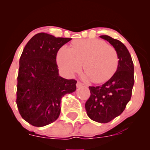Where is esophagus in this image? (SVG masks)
<instances>
[{"label": "esophagus", "mask_w": 150, "mask_h": 150, "mask_svg": "<svg viewBox=\"0 0 150 150\" xmlns=\"http://www.w3.org/2000/svg\"><path fill=\"white\" fill-rule=\"evenodd\" d=\"M76 86H77V88H80V87H82V86H83V84L82 83V82H77V84H76Z\"/></svg>", "instance_id": "obj_1"}]
</instances>
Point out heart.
I'll return each instance as SVG.
<instances>
[{
  "label": "heart",
  "mask_w": 150,
  "mask_h": 150,
  "mask_svg": "<svg viewBox=\"0 0 150 150\" xmlns=\"http://www.w3.org/2000/svg\"><path fill=\"white\" fill-rule=\"evenodd\" d=\"M59 68L71 77L81 70L83 63L85 79L102 83L116 73L118 57L116 49L100 39H81L73 43L71 48L63 46L57 53Z\"/></svg>",
  "instance_id": "obj_1"
}]
</instances>
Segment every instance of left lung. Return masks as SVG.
<instances>
[{
	"instance_id": "obj_1",
	"label": "left lung",
	"mask_w": 150,
	"mask_h": 150,
	"mask_svg": "<svg viewBox=\"0 0 150 150\" xmlns=\"http://www.w3.org/2000/svg\"><path fill=\"white\" fill-rule=\"evenodd\" d=\"M116 49L118 65L116 73L104 85L89 87L91 95L85 103L87 114L92 120L106 123L124 111L130 100L134 85V65L126 46L118 39L100 36Z\"/></svg>"
}]
</instances>
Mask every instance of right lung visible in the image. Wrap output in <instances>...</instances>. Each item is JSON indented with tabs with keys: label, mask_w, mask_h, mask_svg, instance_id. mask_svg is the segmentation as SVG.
Instances as JSON below:
<instances>
[{
	"label": "right lung",
	"mask_w": 150,
	"mask_h": 150,
	"mask_svg": "<svg viewBox=\"0 0 150 150\" xmlns=\"http://www.w3.org/2000/svg\"><path fill=\"white\" fill-rule=\"evenodd\" d=\"M70 38L46 33L34 35L20 58L16 103L24 120L36 127L49 125L61 113V101L76 90L77 81L58 73L56 55Z\"/></svg>",
	"instance_id": "obj_1"
}]
</instances>
